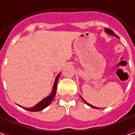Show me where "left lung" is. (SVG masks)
I'll use <instances>...</instances> for the list:
<instances>
[{
	"instance_id": "left-lung-1",
	"label": "left lung",
	"mask_w": 135,
	"mask_h": 135,
	"mask_svg": "<svg viewBox=\"0 0 135 135\" xmlns=\"http://www.w3.org/2000/svg\"><path fill=\"white\" fill-rule=\"evenodd\" d=\"M105 32H107L108 34H109V35H111L115 36V37H118V38H119V37H118V36L116 35H115V33H114V32H113V31L111 30H110V29H108V28H106V29L105 30ZM80 97H81V96H80ZM81 98H82V100H83V101L85 102V103H86V104L88 105L89 106H90V107L93 108H97V107H95V106H93V105H90V103H87V102L85 101V100H84V99H83V98H82V97H81Z\"/></svg>"
}]
</instances>
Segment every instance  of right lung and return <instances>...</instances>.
Segmentation results:
<instances>
[{
  "label": "right lung",
  "mask_w": 135,
  "mask_h": 135,
  "mask_svg": "<svg viewBox=\"0 0 135 135\" xmlns=\"http://www.w3.org/2000/svg\"><path fill=\"white\" fill-rule=\"evenodd\" d=\"M59 76H60V74H59L58 76H56V80H55V83L53 85V91L50 94L49 96L46 97L45 98L41 100L39 103L36 105L35 106H34L32 108H24L22 107L23 108H25V110H27L29 111H40V110H42L44 109L45 108H46L47 105H49L50 104V103L52 102V100L54 98V97L56 95V90H57V82H58V80H59Z\"/></svg>",
  "instance_id": "right-lung-1"
}]
</instances>
